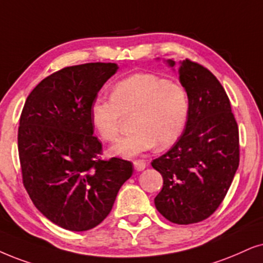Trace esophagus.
<instances>
[{"mask_svg": "<svg viewBox=\"0 0 263 263\" xmlns=\"http://www.w3.org/2000/svg\"><path fill=\"white\" fill-rule=\"evenodd\" d=\"M134 165L136 171H142L144 170L145 166H147V162H145V160H142V159H138V160L134 161Z\"/></svg>", "mask_w": 263, "mask_h": 263, "instance_id": "1", "label": "esophagus"}]
</instances>
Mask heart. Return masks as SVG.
Segmentation results:
<instances>
[{
	"label": "heart",
	"instance_id": "b5f03b06",
	"mask_svg": "<svg viewBox=\"0 0 263 263\" xmlns=\"http://www.w3.org/2000/svg\"><path fill=\"white\" fill-rule=\"evenodd\" d=\"M191 102L183 86L154 74H135L112 86L111 98L97 97L89 119L99 137L114 142L124 116L135 115V132L112 145L111 154L134 158L154 149L170 148L183 135Z\"/></svg>",
	"mask_w": 263,
	"mask_h": 263
}]
</instances>
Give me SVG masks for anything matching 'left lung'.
Instances as JSON below:
<instances>
[{
    "instance_id": "left-lung-1",
    "label": "left lung",
    "mask_w": 263,
    "mask_h": 263,
    "mask_svg": "<svg viewBox=\"0 0 263 263\" xmlns=\"http://www.w3.org/2000/svg\"><path fill=\"white\" fill-rule=\"evenodd\" d=\"M171 66L174 61H167ZM191 111L181 138L152 166L164 179L154 199L166 220H206L227 194L239 166V129L223 86L205 66L185 59L178 69Z\"/></svg>"
}]
</instances>
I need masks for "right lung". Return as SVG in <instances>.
<instances>
[{"label": "right lung", "mask_w": 263, "mask_h": 263, "mask_svg": "<svg viewBox=\"0 0 263 263\" xmlns=\"http://www.w3.org/2000/svg\"><path fill=\"white\" fill-rule=\"evenodd\" d=\"M118 70L115 63L66 66L26 98L18 129L23 184L43 216L74 232L95 228L134 174L131 161L102 160L91 104Z\"/></svg>", "instance_id": "add662e5"}]
</instances>
